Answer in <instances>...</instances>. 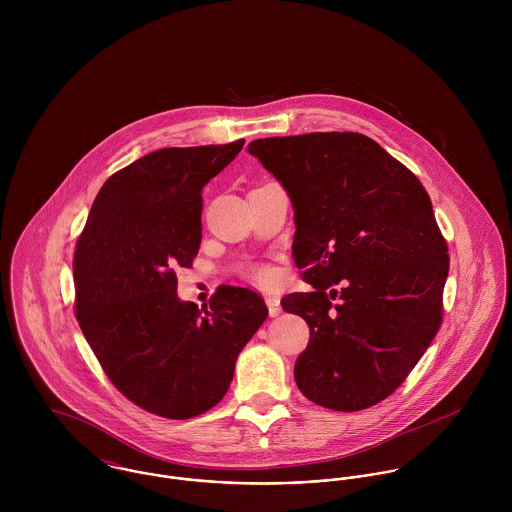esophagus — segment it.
<instances>
[{
	"instance_id": "obj_1",
	"label": "esophagus",
	"mask_w": 512,
	"mask_h": 512,
	"mask_svg": "<svg viewBox=\"0 0 512 512\" xmlns=\"http://www.w3.org/2000/svg\"><path fill=\"white\" fill-rule=\"evenodd\" d=\"M266 305H268V313H270V317L280 315V311H282V303H280V297H278V295H266Z\"/></svg>"
}]
</instances>
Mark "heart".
<instances>
[{
    "mask_svg": "<svg viewBox=\"0 0 512 512\" xmlns=\"http://www.w3.org/2000/svg\"><path fill=\"white\" fill-rule=\"evenodd\" d=\"M250 278L256 282V284H272L276 280V272L272 266H266V264H258V266H252L250 268Z\"/></svg>",
    "mask_w": 512,
    "mask_h": 512,
    "instance_id": "heart-1",
    "label": "heart"
}]
</instances>
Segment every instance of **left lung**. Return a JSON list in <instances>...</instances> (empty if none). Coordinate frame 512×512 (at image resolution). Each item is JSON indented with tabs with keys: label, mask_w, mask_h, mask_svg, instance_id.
Here are the masks:
<instances>
[{
	"label": "left lung",
	"mask_w": 512,
	"mask_h": 512,
	"mask_svg": "<svg viewBox=\"0 0 512 512\" xmlns=\"http://www.w3.org/2000/svg\"><path fill=\"white\" fill-rule=\"evenodd\" d=\"M248 151L293 205V260L313 292L282 299L309 345L293 376L311 402L365 410L390 396L441 325L447 244L420 179L374 140L313 132Z\"/></svg>",
	"instance_id": "obj_1"
}]
</instances>
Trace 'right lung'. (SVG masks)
I'll return each mask as SVG.
<instances>
[{
    "label": "right lung",
    "instance_id": "1",
    "mask_svg": "<svg viewBox=\"0 0 512 512\" xmlns=\"http://www.w3.org/2000/svg\"><path fill=\"white\" fill-rule=\"evenodd\" d=\"M226 146L163 147L98 191L74 250L78 325L112 384L151 414L187 420L217 406L268 307L220 286L209 307L177 297V268L201 246L203 187L238 155Z\"/></svg>",
    "mask_w": 512,
    "mask_h": 512
}]
</instances>
